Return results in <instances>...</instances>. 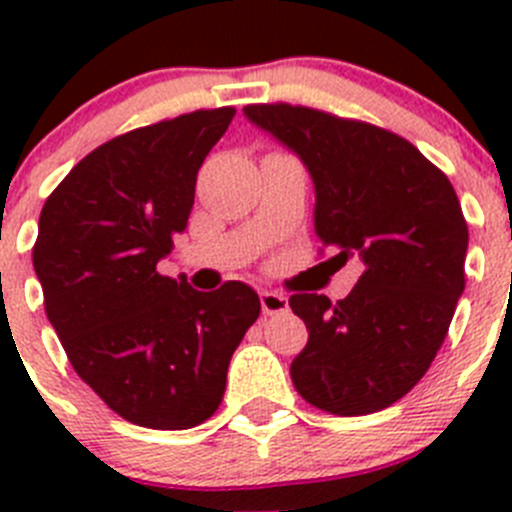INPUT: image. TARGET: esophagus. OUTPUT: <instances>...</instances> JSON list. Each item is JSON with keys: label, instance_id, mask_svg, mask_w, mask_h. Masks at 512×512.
<instances>
[{"label": "esophagus", "instance_id": "obj_1", "mask_svg": "<svg viewBox=\"0 0 512 512\" xmlns=\"http://www.w3.org/2000/svg\"><path fill=\"white\" fill-rule=\"evenodd\" d=\"M261 310L266 315H279V312L289 310V300L279 292H261Z\"/></svg>", "mask_w": 512, "mask_h": 512}]
</instances>
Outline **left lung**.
Returning <instances> with one entry per match:
<instances>
[{
    "label": "left lung",
    "instance_id": "obj_1",
    "mask_svg": "<svg viewBox=\"0 0 512 512\" xmlns=\"http://www.w3.org/2000/svg\"><path fill=\"white\" fill-rule=\"evenodd\" d=\"M243 115L295 153L315 187V233L361 261L351 295H292L310 338L292 382L333 415H369L408 395L436 359L464 292L469 230L443 171L400 135L292 104Z\"/></svg>",
    "mask_w": 512,
    "mask_h": 512
}]
</instances>
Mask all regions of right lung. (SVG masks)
I'll list each match as a JSON object with an SVG mask.
<instances>
[{
  "label": "right lung",
  "instance_id": "add662e5",
  "mask_svg": "<svg viewBox=\"0 0 512 512\" xmlns=\"http://www.w3.org/2000/svg\"><path fill=\"white\" fill-rule=\"evenodd\" d=\"M233 115V107L197 110L107 140L40 212L33 266L45 315L76 374L143 428L205 423L261 312L243 282L197 292L156 271L187 230L197 171Z\"/></svg>",
  "mask_w": 512,
  "mask_h": 512
}]
</instances>
